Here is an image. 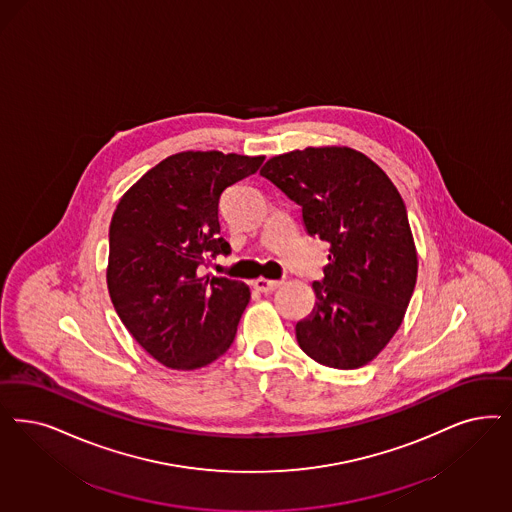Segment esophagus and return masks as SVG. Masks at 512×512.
Listing matches in <instances>:
<instances>
[{
  "mask_svg": "<svg viewBox=\"0 0 512 512\" xmlns=\"http://www.w3.org/2000/svg\"><path fill=\"white\" fill-rule=\"evenodd\" d=\"M282 283L283 280H265V278H259V280L253 282V287H255L257 291H261V293H272V291H276Z\"/></svg>",
  "mask_w": 512,
  "mask_h": 512,
  "instance_id": "esophagus-1",
  "label": "esophagus"
}]
</instances>
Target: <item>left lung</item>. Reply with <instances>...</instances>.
<instances>
[{
    "label": "left lung",
    "mask_w": 512,
    "mask_h": 512,
    "mask_svg": "<svg viewBox=\"0 0 512 512\" xmlns=\"http://www.w3.org/2000/svg\"><path fill=\"white\" fill-rule=\"evenodd\" d=\"M270 179L302 210L310 236L329 242L316 304L295 325L300 350L331 369H359L405 319L418 253L405 202L388 174L352 147L295 149L266 160Z\"/></svg>",
    "instance_id": "8db88e82"
}]
</instances>
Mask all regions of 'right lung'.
Instances as JSON below:
<instances>
[{"mask_svg":"<svg viewBox=\"0 0 512 512\" xmlns=\"http://www.w3.org/2000/svg\"><path fill=\"white\" fill-rule=\"evenodd\" d=\"M265 157L181 151L160 160L121 196L109 225L107 291L128 333L174 371H196L227 352L249 287L202 276L200 265L230 253L219 200Z\"/></svg>","mask_w":512,"mask_h":512,"instance_id":"add662e5","label":"right lung"}]
</instances>
